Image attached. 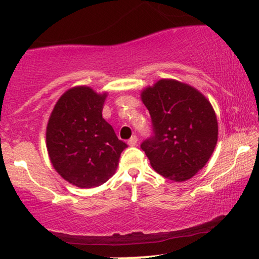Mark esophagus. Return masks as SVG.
I'll return each mask as SVG.
<instances>
[{
  "label": "esophagus",
  "mask_w": 259,
  "mask_h": 259,
  "mask_svg": "<svg viewBox=\"0 0 259 259\" xmlns=\"http://www.w3.org/2000/svg\"><path fill=\"white\" fill-rule=\"evenodd\" d=\"M127 145L129 146H136L138 145V138L136 136H132V138L127 140Z\"/></svg>",
  "instance_id": "obj_1"
}]
</instances>
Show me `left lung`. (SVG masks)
Here are the masks:
<instances>
[{"label": "left lung", "mask_w": 259, "mask_h": 259, "mask_svg": "<svg viewBox=\"0 0 259 259\" xmlns=\"http://www.w3.org/2000/svg\"><path fill=\"white\" fill-rule=\"evenodd\" d=\"M152 119V138L141 148L157 173L185 181L206 165L218 141L212 105L197 89L174 79H160L141 91Z\"/></svg>", "instance_id": "left-lung-1"}]
</instances>
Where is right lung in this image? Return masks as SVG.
I'll list each match as a JSON object with an SVG mask.
<instances>
[{
    "label": "right lung",
    "mask_w": 259,
    "mask_h": 259,
    "mask_svg": "<svg viewBox=\"0 0 259 259\" xmlns=\"http://www.w3.org/2000/svg\"><path fill=\"white\" fill-rule=\"evenodd\" d=\"M107 92L74 86L59 97L46 127V147L53 168L80 189L102 185L115 173L126 148L102 118Z\"/></svg>",
    "instance_id": "add662e5"
}]
</instances>
